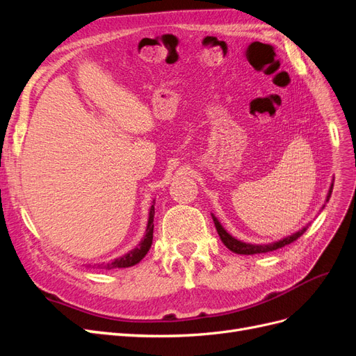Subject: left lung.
<instances>
[{"label":"left lung","instance_id":"left-lung-1","mask_svg":"<svg viewBox=\"0 0 356 356\" xmlns=\"http://www.w3.org/2000/svg\"><path fill=\"white\" fill-rule=\"evenodd\" d=\"M332 186H334V184L331 182L325 202H328L330 197H331ZM324 208H325V203L322 204V209H324ZM211 215H212V220H213V224H215V229H217V232H218V234H220V239L222 241V243H224L225 246H227L232 252H234V254H242V255L263 254V252H270V251L279 250V248H282V246H285V245H289V243H293L294 241H297V239L300 238V236L303 234V233L307 230V227H309V224H307V225H305V227L301 229V230L293 233L291 236H286V238H284V239H281V241H276V242H272V243L255 245V243H246V242H242V241H239V239L233 238V236H232L230 233H227V230H225V229L222 227L221 222L218 221V218L215 217L213 213H211Z\"/></svg>","mask_w":356,"mask_h":356}]
</instances>
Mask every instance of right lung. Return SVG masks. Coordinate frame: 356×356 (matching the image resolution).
<instances>
[{"label":"right lung","instance_id":"right-lung-1","mask_svg":"<svg viewBox=\"0 0 356 356\" xmlns=\"http://www.w3.org/2000/svg\"><path fill=\"white\" fill-rule=\"evenodd\" d=\"M154 200L152 208H149L148 212V224H147V229H145V234L144 238L141 239V242L138 243V246H135L132 251H129L127 254L114 258L111 263H106V264H96L98 268H106V270H111V268H124V267H131L138 264L139 261L143 260V258L147 255V252L149 251V248H152L153 243V230H154Z\"/></svg>","mask_w":356,"mask_h":356}]
</instances>
